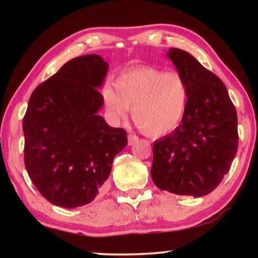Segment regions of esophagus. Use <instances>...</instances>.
<instances>
[{"mask_svg":"<svg viewBox=\"0 0 258 258\" xmlns=\"http://www.w3.org/2000/svg\"><path fill=\"white\" fill-rule=\"evenodd\" d=\"M128 145L130 146H132L133 143H135L139 140V138L137 137V135H134V134H128Z\"/></svg>","mask_w":258,"mask_h":258,"instance_id":"esophagus-1","label":"esophagus"}]
</instances>
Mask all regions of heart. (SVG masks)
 <instances>
[{
    "mask_svg": "<svg viewBox=\"0 0 258 258\" xmlns=\"http://www.w3.org/2000/svg\"><path fill=\"white\" fill-rule=\"evenodd\" d=\"M102 90L104 106L116 121L132 109L135 125L149 137L172 133L181 124L189 102V87L175 72L145 66L131 69Z\"/></svg>",
    "mask_w": 258,
    "mask_h": 258,
    "instance_id": "heart-1",
    "label": "heart"
}]
</instances>
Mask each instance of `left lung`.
<instances>
[{
    "mask_svg": "<svg viewBox=\"0 0 258 258\" xmlns=\"http://www.w3.org/2000/svg\"><path fill=\"white\" fill-rule=\"evenodd\" d=\"M168 56L189 87L181 125L154 142L151 177L161 190L202 197L220 184L238 150V117L224 83L187 52Z\"/></svg>",
    "mask_w": 258,
    "mask_h": 258,
    "instance_id": "8db88e82",
    "label": "left lung"
}]
</instances>
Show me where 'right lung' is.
<instances>
[{"instance_id": "right-lung-1", "label": "right lung", "mask_w": 258, "mask_h": 258, "mask_svg": "<svg viewBox=\"0 0 258 258\" xmlns=\"http://www.w3.org/2000/svg\"><path fill=\"white\" fill-rule=\"evenodd\" d=\"M108 63L97 54L69 60L29 98L23 120L24 160L47 202L66 208L90 204L103 189L115 156L127 145L124 128L98 110Z\"/></svg>"}]
</instances>
